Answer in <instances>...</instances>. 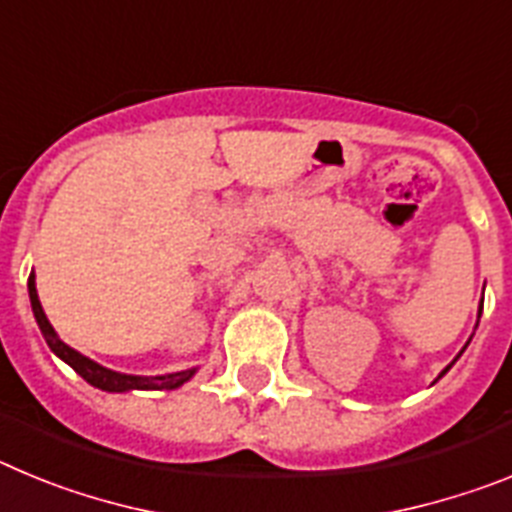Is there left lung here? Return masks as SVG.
<instances>
[{
	"instance_id": "obj_1",
	"label": "left lung",
	"mask_w": 512,
	"mask_h": 512,
	"mask_svg": "<svg viewBox=\"0 0 512 512\" xmlns=\"http://www.w3.org/2000/svg\"><path fill=\"white\" fill-rule=\"evenodd\" d=\"M479 315H482V305H479ZM477 323H479V320H477ZM469 341H472V338H469ZM469 341H467V346H469ZM467 346H464V348H467ZM464 348H461V351H459V356H461V354H464ZM459 356H456V359H459ZM456 359H454V361H451V364H449V366H446V369H443V372H441V374H438V377H436V382H438V379H441V377H443V374L449 372L451 366H454V364H456Z\"/></svg>"
}]
</instances>
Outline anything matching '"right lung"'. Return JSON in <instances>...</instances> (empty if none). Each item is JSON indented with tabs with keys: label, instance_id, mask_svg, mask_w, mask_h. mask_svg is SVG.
<instances>
[{
	"label": "right lung",
	"instance_id": "1",
	"mask_svg": "<svg viewBox=\"0 0 512 512\" xmlns=\"http://www.w3.org/2000/svg\"><path fill=\"white\" fill-rule=\"evenodd\" d=\"M27 292H30V305H33V315H35V323H38L40 333H43L45 343L51 348L53 354L58 356L61 361L74 369L79 377L87 379L92 387L104 392H133V390H176V387H182L184 382L197 374V366L192 369H184V372H171V374H158V377H140V374H122L115 372V369H107V366L97 364L92 361L89 356L79 354L76 348L66 346V343L58 338V333L53 330L51 320L45 318L43 305L38 300V289H35V274H30L27 279Z\"/></svg>",
	"mask_w": 512,
	"mask_h": 512
}]
</instances>
